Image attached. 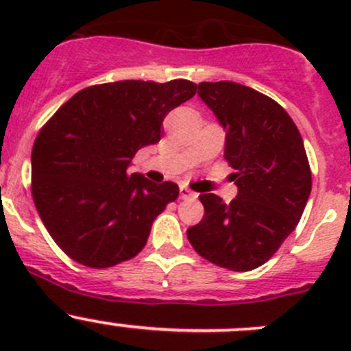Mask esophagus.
<instances>
[{
    "instance_id": "esophagus-1",
    "label": "esophagus",
    "mask_w": 351,
    "mask_h": 351,
    "mask_svg": "<svg viewBox=\"0 0 351 351\" xmlns=\"http://www.w3.org/2000/svg\"><path fill=\"white\" fill-rule=\"evenodd\" d=\"M180 197H182L183 200H193V198H197V193L192 192L189 186L182 185V186H180Z\"/></svg>"
}]
</instances>
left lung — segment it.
<instances>
[{
  "mask_svg": "<svg viewBox=\"0 0 351 351\" xmlns=\"http://www.w3.org/2000/svg\"><path fill=\"white\" fill-rule=\"evenodd\" d=\"M226 129L224 158L238 197L202 193L204 219L186 231L202 258L232 271L267 263L299 224L313 178L299 129L275 100L232 81L198 84Z\"/></svg>",
  "mask_w": 351,
  "mask_h": 351,
  "instance_id": "left-lung-1",
  "label": "left lung"
}]
</instances>
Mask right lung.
I'll list each match as a JSON object with an SVG mask.
<instances>
[{"mask_svg":"<svg viewBox=\"0 0 351 351\" xmlns=\"http://www.w3.org/2000/svg\"><path fill=\"white\" fill-rule=\"evenodd\" d=\"M195 93L189 80L95 84L42 127L32 149V197L67 256L108 268L146 246L154 219L180 189L127 168L141 147L159 143L165 117Z\"/></svg>","mask_w":351,"mask_h":351,"instance_id":"1","label":"right lung"}]
</instances>
